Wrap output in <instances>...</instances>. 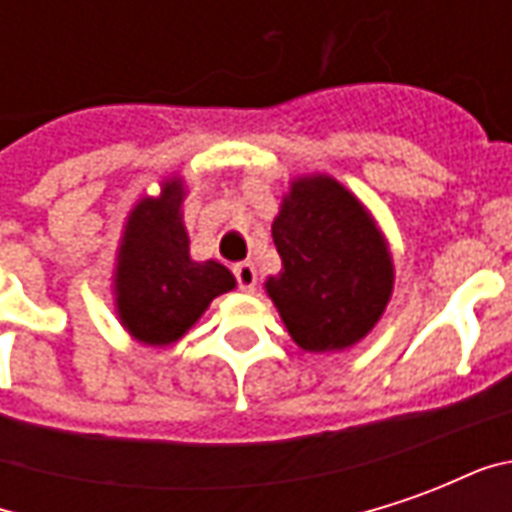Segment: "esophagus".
Instances as JSON below:
<instances>
[{
    "label": "esophagus",
    "instance_id": "obj_1",
    "mask_svg": "<svg viewBox=\"0 0 512 512\" xmlns=\"http://www.w3.org/2000/svg\"><path fill=\"white\" fill-rule=\"evenodd\" d=\"M235 279H238V285H241V290H255V285H257V268H255V263H249V260H244V263H238V266H235Z\"/></svg>",
    "mask_w": 512,
    "mask_h": 512
}]
</instances>
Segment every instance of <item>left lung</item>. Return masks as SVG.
Segmentation results:
<instances>
[{
	"mask_svg": "<svg viewBox=\"0 0 512 512\" xmlns=\"http://www.w3.org/2000/svg\"><path fill=\"white\" fill-rule=\"evenodd\" d=\"M282 271L268 299L301 351L334 354L376 329L395 290V260L376 216L326 172L290 180L271 224Z\"/></svg>",
	"mask_w": 512,
	"mask_h": 512,
	"instance_id": "left-lung-1",
	"label": "left lung"
}]
</instances>
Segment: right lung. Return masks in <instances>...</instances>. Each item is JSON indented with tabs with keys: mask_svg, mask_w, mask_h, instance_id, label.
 Returning <instances> with one entry per match:
<instances>
[{
	"mask_svg": "<svg viewBox=\"0 0 512 512\" xmlns=\"http://www.w3.org/2000/svg\"><path fill=\"white\" fill-rule=\"evenodd\" d=\"M186 180L167 175L158 194L128 211L115 255L112 296L120 326L139 345L167 348L186 337L211 301L235 288L219 260H191L183 224Z\"/></svg>",
	"mask_w": 512,
	"mask_h": 512,
	"instance_id": "add662e5",
	"label": "right lung"
}]
</instances>
